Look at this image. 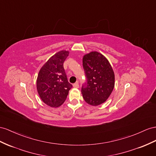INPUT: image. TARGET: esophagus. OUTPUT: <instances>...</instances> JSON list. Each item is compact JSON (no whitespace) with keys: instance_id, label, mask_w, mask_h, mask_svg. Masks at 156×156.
<instances>
[{"instance_id":"obj_1","label":"esophagus","mask_w":156,"mask_h":156,"mask_svg":"<svg viewBox=\"0 0 156 156\" xmlns=\"http://www.w3.org/2000/svg\"><path fill=\"white\" fill-rule=\"evenodd\" d=\"M73 87H74V88H78L79 87V84H78V82H76V83H74L73 84Z\"/></svg>"}]
</instances>
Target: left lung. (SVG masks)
<instances>
[{
	"label": "left lung",
	"instance_id": "8db88e82",
	"mask_svg": "<svg viewBox=\"0 0 156 156\" xmlns=\"http://www.w3.org/2000/svg\"><path fill=\"white\" fill-rule=\"evenodd\" d=\"M83 67L87 78L82 87L84 101L90 105L98 106L105 103L115 87V73L107 58L98 51L83 55Z\"/></svg>",
	"mask_w": 156,
	"mask_h": 156
}]
</instances>
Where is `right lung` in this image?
Wrapping results in <instances>:
<instances>
[{
  "mask_svg": "<svg viewBox=\"0 0 156 156\" xmlns=\"http://www.w3.org/2000/svg\"><path fill=\"white\" fill-rule=\"evenodd\" d=\"M69 51L62 50L52 56L40 69L36 86L38 94L44 103L57 108L63 104L71 89L63 67Z\"/></svg>",
  "mask_w": 156,
  "mask_h": 156,
  "instance_id": "right-lung-1",
  "label": "right lung"
}]
</instances>
